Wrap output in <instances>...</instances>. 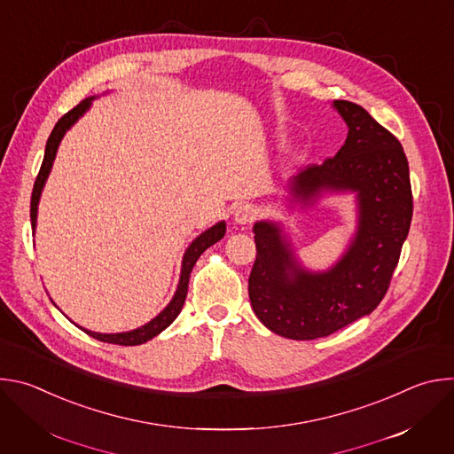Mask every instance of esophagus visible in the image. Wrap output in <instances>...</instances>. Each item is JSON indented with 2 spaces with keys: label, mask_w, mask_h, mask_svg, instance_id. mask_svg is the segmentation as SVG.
<instances>
[{
  "label": "esophagus",
  "mask_w": 454,
  "mask_h": 454,
  "mask_svg": "<svg viewBox=\"0 0 454 454\" xmlns=\"http://www.w3.org/2000/svg\"><path fill=\"white\" fill-rule=\"evenodd\" d=\"M258 217V208L254 205H240L235 210V223L251 224Z\"/></svg>",
  "instance_id": "34e87169"
}]
</instances>
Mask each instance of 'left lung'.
Returning a JSON list of instances; mask_svg holds the SVG:
<instances>
[{"label":"left lung","mask_w":454,"mask_h":454,"mask_svg":"<svg viewBox=\"0 0 454 454\" xmlns=\"http://www.w3.org/2000/svg\"><path fill=\"white\" fill-rule=\"evenodd\" d=\"M348 125L345 145L291 183L293 196L312 201L323 190L357 192L359 230L347 254L327 273L301 270L280 228L256 223V261L249 275L251 307L264 325L289 340H316L370 314L390 287L408 237L413 196L401 142L366 109L334 100Z\"/></svg>","instance_id":"obj_1"}]
</instances>
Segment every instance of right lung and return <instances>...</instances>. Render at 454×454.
Masks as SVG:
<instances>
[{"label":"right lung","mask_w":454,"mask_h":454,"mask_svg":"<svg viewBox=\"0 0 454 454\" xmlns=\"http://www.w3.org/2000/svg\"><path fill=\"white\" fill-rule=\"evenodd\" d=\"M91 100L93 98H86L82 100L81 104H77L72 111H68L64 116L59 118V121L55 123L53 131L46 142V149H44V158H43V165L39 168V174L35 177V183H34V190H32V200H30V221H32V228H35V219H37V203H39V198H41V190L44 186V181L50 174V168L53 165V160H55V153H57V147L64 137V133L68 131V129L79 120V116L84 114V111L91 106ZM224 231H226V224L224 223H217L215 226H212L210 230H207L205 233H201L196 240H193L188 249L184 251V256H183V266H181V278H179V286H177V291L172 298V301L153 319L149 321L147 325L137 329V331H131V333H120V334H98V333H91V331H86L82 329L88 336L98 340V341H104V343H113V345H123V347H135V345H142L149 340H153L154 336H158L161 331H165L170 323L177 317V314L181 312L183 309V303H184V298H186V293H188V278H190V273H192V268L193 264L198 262V258L201 256V253L210 247L212 244H215L217 240H221L224 237Z\"/></svg>","instance_id":"1"}]
</instances>
